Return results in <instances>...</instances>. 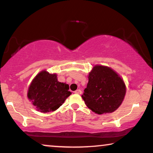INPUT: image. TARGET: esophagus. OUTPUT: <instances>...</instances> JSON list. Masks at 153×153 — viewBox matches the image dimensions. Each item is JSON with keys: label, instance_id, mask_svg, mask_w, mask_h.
<instances>
[{"label": "esophagus", "instance_id": "34e87169", "mask_svg": "<svg viewBox=\"0 0 153 153\" xmlns=\"http://www.w3.org/2000/svg\"><path fill=\"white\" fill-rule=\"evenodd\" d=\"M74 93H76V94H79V95H80V94H81V93H82V92H81V91L80 89H77L76 91H75L74 92Z\"/></svg>", "mask_w": 153, "mask_h": 153}]
</instances>
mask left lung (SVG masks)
I'll list each match as a JSON object with an SVG mask.
<instances>
[{"label": "left lung", "instance_id": "8db88e82", "mask_svg": "<svg viewBox=\"0 0 153 153\" xmlns=\"http://www.w3.org/2000/svg\"><path fill=\"white\" fill-rule=\"evenodd\" d=\"M88 83L81 97L92 111L112 113L121 105L126 93L123 78L109 67L96 65L88 74Z\"/></svg>", "mask_w": 153, "mask_h": 153}]
</instances>
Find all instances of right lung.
<instances>
[{
	"label": "right lung",
	"mask_w": 153,
	"mask_h": 153,
	"mask_svg": "<svg viewBox=\"0 0 153 153\" xmlns=\"http://www.w3.org/2000/svg\"><path fill=\"white\" fill-rule=\"evenodd\" d=\"M71 94L69 85L59 82L56 73L42 70L31 81L27 97L38 111L47 113L58 109Z\"/></svg>",
	"instance_id": "1"
}]
</instances>
